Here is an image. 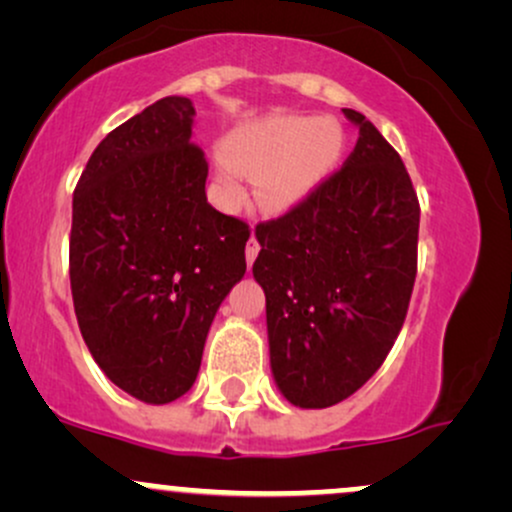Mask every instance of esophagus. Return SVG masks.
<instances>
[{
  "label": "esophagus",
  "mask_w": 512,
  "mask_h": 512,
  "mask_svg": "<svg viewBox=\"0 0 512 512\" xmlns=\"http://www.w3.org/2000/svg\"><path fill=\"white\" fill-rule=\"evenodd\" d=\"M260 255V243H257L255 238V231H252V236L248 240V245H245V257H248V264L255 262V257Z\"/></svg>",
  "instance_id": "34e87169"
}]
</instances>
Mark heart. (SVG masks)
Wrapping results in <instances>:
<instances>
[{
  "mask_svg": "<svg viewBox=\"0 0 512 512\" xmlns=\"http://www.w3.org/2000/svg\"><path fill=\"white\" fill-rule=\"evenodd\" d=\"M342 129L320 117H272L240 129L228 142V163L257 180V197L267 209H286L330 173L342 154ZM236 190L231 173H223Z\"/></svg>",
  "mask_w": 512,
  "mask_h": 512,
  "instance_id": "heart-1",
  "label": "heart"
}]
</instances>
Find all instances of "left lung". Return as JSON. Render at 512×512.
Returning <instances> with one entry per match:
<instances>
[{
    "label": "left lung",
    "mask_w": 512,
    "mask_h": 512,
    "mask_svg": "<svg viewBox=\"0 0 512 512\" xmlns=\"http://www.w3.org/2000/svg\"><path fill=\"white\" fill-rule=\"evenodd\" d=\"M344 115L358 127L344 166L255 226L272 373L303 409L344 402L373 378L416 279L421 209L407 168L366 115Z\"/></svg>",
    "instance_id": "left-lung-1"
}]
</instances>
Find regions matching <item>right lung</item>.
<instances>
[{"instance_id": "right-lung-1", "label": "right lung", "mask_w": 512, "mask_h": 512, "mask_svg": "<svg viewBox=\"0 0 512 512\" xmlns=\"http://www.w3.org/2000/svg\"><path fill=\"white\" fill-rule=\"evenodd\" d=\"M195 105L168 96L115 127L74 190L69 281L81 337L120 390H190L216 310L245 274L250 226L207 202Z\"/></svg>"}]
</instances>
